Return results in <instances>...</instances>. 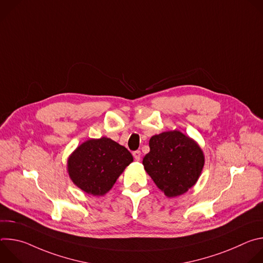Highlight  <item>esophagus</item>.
<instances>
[{
	"instance_id": "34e87169",
	"label": "esophagus",
	"mask_w": 263,
	"mask_h": 263,
	"mask_svg": "<svg viewBox=\"0 0 263 263\" xmlns=\"http://www.w3.org/2000/svg\"><path fill=\"white\" fill-rule=\"evenodd\" d=\"M140 155H141V153H140L139 149H137V151H134V152H133V157H134V159H135L136 161H139V160H140Z\"/></svg>"
}]
</instances>
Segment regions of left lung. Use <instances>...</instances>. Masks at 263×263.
Listing matches in <instances>:
<instances>
[{"label": "left lung", "instance_id": "obj_1", "mask_svg": "<svg viewBox=\"0 0 263 263\" xmlns=\"http://www.w3.org/2000/svg\"><path fill=\"white\" fill-rule=\"evenodd\" d=\"M148 145L144 170L165 196L177 197L192 189L204 166L201 147L179 131L154 135Z\"/></svg>", "mask_w": 263, "mask_h": 263}]
</instances>
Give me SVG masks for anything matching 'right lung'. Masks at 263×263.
<instances>
[{"instance_id": "add662e5", "label": "right lung", "mask_w": 263, "mask_h": 263, "mask_svg": "<svg viewBox=\"0 0 263 263\" xmlns=\"http://www.w3.org/2000/svg\"><path fill=\"white\" fill-rule=\"evenodd\" d=\"M133 161L128 149L110 138L89 139L68 158V174L85 193L103 196Z\"/></svg>"}]
</instances>
